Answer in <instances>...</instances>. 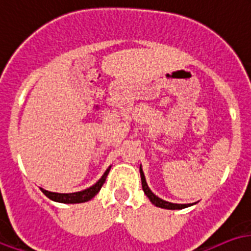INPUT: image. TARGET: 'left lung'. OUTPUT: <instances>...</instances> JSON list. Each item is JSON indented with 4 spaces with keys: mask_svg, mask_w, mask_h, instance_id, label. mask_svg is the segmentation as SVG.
<instances>
[{
    "mask_svg": "<svg viewBox=\"0 0 251 251\" xmlns=\"http://www.w3.org/2000/svg\"><path fill=\"white\" fill-rule=\"evenodd\" d=\"M140 176H141V185H143V190H144V193L147 195V197L151 200V202L156 206H159V208H164V209H182L186 208V206H189V205H181V204H172V202H168V201H164V200L159 199L157 196L153 195L152 193V190L148 188L146 181V177H144V173H143V169L140 167Z\"/></svg>",
    "mask_w": 251,
    "mask_h": 251,
    "instance_id": "8db88e82",
    "label": "left lung"
}]
</instances>
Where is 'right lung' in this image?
Listing matches in <instances>:
<instances>
[{
  "mask_svg": "<svg viewBox=\"0 0 251 251\" xmlns=\"http://www.w3.org/2000/svg\"><path fill=\"white\" fill-rule=\"evenodd\" d=\"M108 168L104 172V175L101 176V178L95 184V185L90 186L87 189L82 190V192H76V193H52V192H49V190H45L41 188L43 193L49 197L52 201H56V202H63V204H79V202H86L88 200H91L94 196L97 195L98 192L100 190V188L104 184L105 178H107V175L110 172Z\"/></svg>",
  "mask_w": 251,
  "mask_h": 251,
  "instance_id": "obj_1",
  "label": "right lung"
}]
</instances>
